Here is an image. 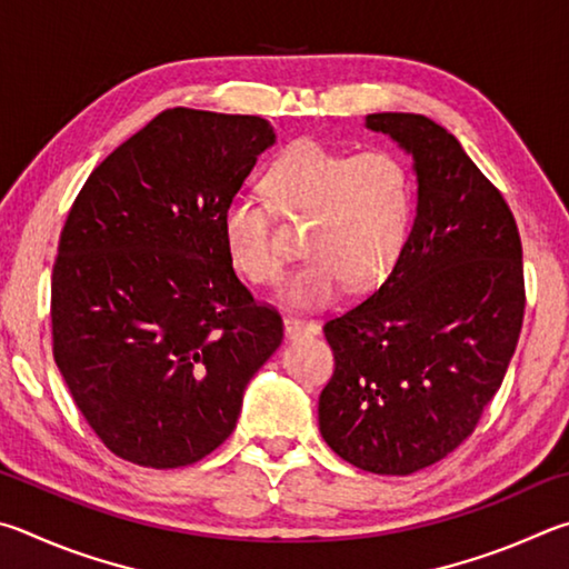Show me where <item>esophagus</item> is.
<instances>
[{
    "label": "esophagus",
    "instance_id": "1",
    "mask_svg": "<svg viewBox=\"0 0 569 569\" xmlns=\"http://www.w3.org/2000/svg\"><path fill=\"white\" fill-rule=\"evenodd\" d=\"M320 332V327L312 320H302V317H295V315H287L284 317V335L287 340H300V337H312Z\"/></svg>",
    "mask_w": 569,
    "mask_h": 569
}]
</instances>
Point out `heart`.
Wrapping results in <instances>:
<instances>
[{"instance_id":"b5f03b06","label":"heart","mask_w":569,"mask_h":569,"mask_svg":"<svg viewBox=\"0 0 569 569\" xmlns=\"http://www.w3.org/2000/svg\"><path fill=\"white\" fill-rule=\"evenodd\" d=\"M267 194L279 214L312 217L305 264L284 279L279 297L292 307H325L347 287L367 292L382 284L400 259L415 219V179L390 149L295 142L269 167ZM267 199L239 192L224 204L222 239L229 262L254 284L282 274L287 249Z\"/></svg>"}]
</instances>
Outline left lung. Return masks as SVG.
Masks as SVG:
<instances>
[{"mask_svg": "<svg viewBox=\"0 0 569 569\" xmlns=\"http://www.w3.org/2000/svg\"><path fill=\"white\" fill-rule=\"evenodd\" d=\"M415 159L417 214L390 277L332 317L320 432L345 462L412 475L475 432L525 317L522 242L490 179L430 117L367 114Z\"/></svg>", "mask_w": 569, "mask_h": 569, "instance_id": "8db88e82", "label": "left lung"}]
</instances>
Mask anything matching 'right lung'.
Masks as SVG:
<instances>
[{"mask_svg": "<svg viewBox=\"0 0 569 569\" xmlns=\"http://www.w3.org/2000/svg\"><path fill=\"white\" fill-rule=\"evenodd\" d=\"M274 144L252 114L174 107L79 189L52 269V352L107 450L194 465L232 435L282 317L239 282L222 212Z\"/></svg>", "mask_w": 569, "mask_h": 569, "instance_id": "add662e5", "label": "right lung"}]
</instances>
